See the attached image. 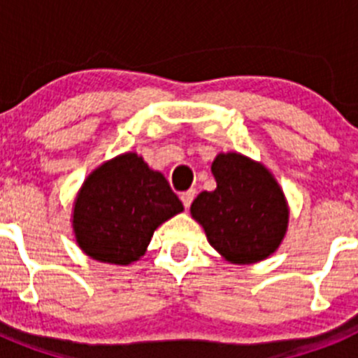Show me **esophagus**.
<instances>
[{
    "mask_svg": "<svg viewBox=\"0 0 358 358\" xmlns=\"http://www.w3.org/2000/svg\"><path fill=\"white\" fill-rule=\"evenodd\" d=\"M194 197H196V190H194V189H190V190H187V192L180 194V199H182L183 206H185V209L190 208V204H192Z\"/></svg>",
    "mask_w": 358,
    "mask_h": 358,
    "instance_id": "obj_1",
    "label": "esophagus"
}]
</instances>
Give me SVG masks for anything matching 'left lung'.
<instances>
[{"label":"left lung","instance_id":"8db88e82","mask_svg":"<svg viewBox=\"0 0 358 358\" xmlns=\"http://www.w3.org/2000/svg\"><path fill=\"white\" fill-rule=\"evenodd\" d=\"M211 169L216 189L201 192L190 213L229 262H262L279 248L287 229L289 213L279 183L241 154H220Z\"/></svg>","mask_w":358,"mask_h":358}]
</instances>
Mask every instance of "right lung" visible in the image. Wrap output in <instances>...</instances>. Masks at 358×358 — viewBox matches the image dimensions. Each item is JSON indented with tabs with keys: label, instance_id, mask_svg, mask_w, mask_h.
I'll return each instance as SVG.
<instances>
[{
	"label": "right lung",
	"instance_id": "right-lung-1",
	"mask_svg": "<svg viewBox=\"0 0 358 358\" xmlns=\"http://www.w3.org/2000/svg\"><path fill=\"white\" fill-rule=\"evenodd\" d=\"M183 211L161 173L136 154H124L88 176L74 202L79 248L103 263L128 265L149 246L154 230Z\"/></svg>",
	"mask_w": 358,
	"mask_h": 358
}]
</instances>
